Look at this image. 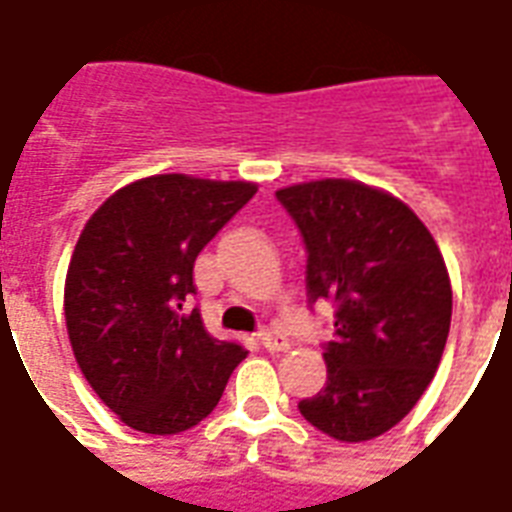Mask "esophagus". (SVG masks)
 Returning a JSON list of instances; mask_svg holds the SVG:
<instances>
[{
	"label": "esophagus",
	"mask_w": 512,
	"mask_h": 512,
	"mask_svg": "<svg viewBox=\"0 0 512 512\" xmlns=\"http://www.w3.org/2000/svg\"><path fill=\"white\" fill-rule=\"evenodd\" d=\"M261 346L267 349V352L278 354V352H286L289 349V341L278 333H261Z\"/></svg>",
	"instance_id": "34e87169"
}]
</instances>
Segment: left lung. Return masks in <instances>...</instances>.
Here are the masks:
<instances>
[{"mask_svg":"<svg viewBox=\"0 0 512 512\" xmlns=\"http://www.w3.org/2000/svg\"><path fill=\"white\" fill-rule=\"evenodd\" d=\"M308 248L311 300L335 302L327 387L302 417L338 442H368L412 412L445 352L453 286L409 204L357 179L275 190Z\"/></svg>","mask_w":512,"mask_h":512,"instance_id":"left-lung-1","label":"left lung"}]
</instances>
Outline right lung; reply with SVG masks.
<instances>
[{
  "mask_svg": "<svg viewBox=\"0 0 512 512\" xmlns=\"http://www.w3.org/2000/svg\"><path fill=\"white\" fill-rule=\"evenodd\" d=\"M256 182L152 174L111 193L78 234L67 264L65 324L89 387L141 434L169 436L218 406L237 343L204 330L193 264L242 210Z\"/></svg>",
  "mask_w": 512,
  "mask_h": 512,
  "instance_id": "right-lung-1",
  "label": "right lung"
}]
</instances>
